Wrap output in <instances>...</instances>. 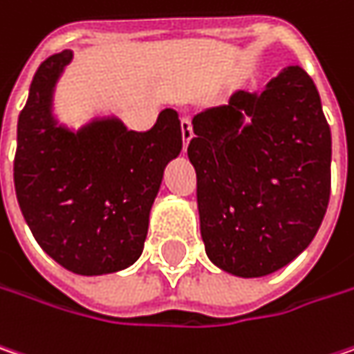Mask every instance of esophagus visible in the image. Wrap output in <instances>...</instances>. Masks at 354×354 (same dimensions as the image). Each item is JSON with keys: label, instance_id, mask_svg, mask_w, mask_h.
<instances>
[{"label": "esophagus", "instance_id": "obj_1", "mask_svg": "<svg viewBox=\"0 0 354 354\" xmlns=\"http://www.w3.org/2000/svg\"><path fill=\"white\" fill-rule=\"evenodd\" d=\"M180 128H182V142H184V150L188 148V144H190V140H192V136H194V130H192V120L186 115V118H182V122H180Z\"/></svg>", "mask_w": 354, "mask_h": 354}]
</instances>
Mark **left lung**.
Segmentation results:
<instances>
[{
    "instance_id": "1",
    "label": "left lung",
    "mask_w": 354,
    "mask_h": 354,
    "mask_svg": "<svg viewBox=\"0 0 354 354\" xmlns=\"http://www.w3.org/2000/svg\"><path fill=\"white\" fill-rule=\"evenodd\" d=\"M200 234L220 270L259 279L313 242L330 196V128L299 66L194 115Z\"/></svg>"
}]
</instances>
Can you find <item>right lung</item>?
I'll return each instance as SVG.
<instances>
[{
    "label": "right lung",
    "instance_id": "1",
    "mask_svg": "<svg viewBox=\"0 0 354 354\" xmlns=\"http://www.w3.org/2000/svg\"><path fill=\"white\" fill-rule=\"evenodd\" d=\"M50 55L33 75L17 120L13 182L33 239L57 264L84 277L110 274L140 259L164 168L182 150L176 110L134 132L114 115L72 130L53 115V92L72 62Z\"/></svg>",
    "mask_w": 354,
    "mask_h": 354
}]
</instances>
